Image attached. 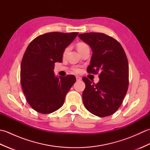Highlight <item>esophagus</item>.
Returning <instances> with one entry per match:
<instances>
[{
	"label": "esophagus",
	"instance_id": "1",
	"mask_svg": "<svg viewBox=\"0 0 150 150\" xmlns=\"http://www.w3.org/2000/svg\"><path fill=\"white\" fill-rule=\"evenodd\" d=\"M76 79H77V81H81L82 79L79 76H76Z\"/></svg>",
	"mask_w": 150,
	"mask_h": 150
}]
</instances>
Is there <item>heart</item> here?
I'll use <instances>...</instances> for the list:
<instances>
[{"mask_svg": "<svg viewBox=\"0 0 150 150\" xmlns=\"http://www.w3.org/2000/svg\"><path fill=\"white\" fill-rule=\"evenodd\" d=\"M86 46H88L87 44L84 43V42H79V43L77 44V50H78L79 52H80L82 49H84V47H86ZM68 50H69V47H67L66 48H65V50H64V52H63V55L64 56H65L66 55L67 53H68ZM73 71H74L76 73H79V72H80L81 70L79 68H73Z\"/></svg>", "mask_w": 150, "mask_h": 150, "instance_id": "1", "label": "heart"}]
</instances>
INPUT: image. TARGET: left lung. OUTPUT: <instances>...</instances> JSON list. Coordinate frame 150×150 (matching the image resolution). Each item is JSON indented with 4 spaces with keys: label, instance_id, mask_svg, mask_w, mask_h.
Listing matches in <instances>:
<instances>
[{
    "label": "left lung",
    "instance_id": "obj_1",
    "mask_svg": "<svg viewBox=\"0 0 150 150\" xmlns=\"http://www.w3.org/2000/svg\"><path fill=\"white\" fill-rule=\"evenodd\" d=\"M79 37L93 52L88 73H99L100 79L94 84L87 77L82 78L86 84L84 105L95 115L110 116L119 109L128 91L129 66L125 52L117 40L104 33H82Z\"/></svg>",
    "mask_w": 150,
    "mask_h": 150
}]
</instances>
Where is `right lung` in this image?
Segmentation results:
<instances>
[{
  "label": "right lung",
  "instance_id": "1",
  "mask_svg": "<svg viewBox=\"0 0 150 150\" xmlns=\"http://www.w3.org/2000/svg\"><path fill=\"white\" fill-rule=\"evenodd\" d=\"M79 33L50 32L38 36L27 47L21 66V82L31 107L42 114L53 113L64 103L76 82L73 75L55 77V63L61 62L64 50Z\"/></svg>",
  "mask_w": 150,
  "mask_h": 150
}]
</instances>
